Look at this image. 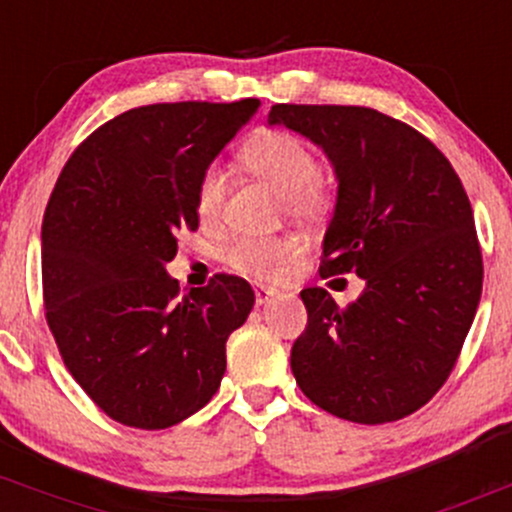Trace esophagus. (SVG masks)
<instances>
[{
  "instance_id": "1",
  "label": "esophagus",
  "mask_w": 512,
  "mask_h": 512,
  "mask_svg": "<svg viewBox=\"0 0 512 512\" xmlns=\"http://www.w3.org/2000/svg\"><path fill=\"white\" fill-rule=\"evenodd\" d=\"M272 296H274V289H267V286H257V289H255V303L257 305H264Z\"/></svg>"
}]
</instances>
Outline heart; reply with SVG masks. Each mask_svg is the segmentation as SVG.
Masks as SVG:
<instances>
[{
    "label": "heart",
    "mask_w": 512,
    "mask_h": 512,
    "mask_svg": "<svg viewBox=\"0 0 512 512\" xmlns=\"http://www.w3.org/2000/svg\"><path fill=\"white\" fill-rule=\"evenodd\" d=\"M240 163L252 175L274 187L284 202V211L296 221L315 223L325 219L332 207V192L320 175L315 151L286 129H264L240 149ZM226 178L219 166H209L199 175L195 207L202 221L214 219L223 204ZM301 243L293 236L236 238L221 250L223 262L233 272L255 281H276L301 257Z\"/></svg>",
    "instance_id": "heart-1"
}]
</instances>
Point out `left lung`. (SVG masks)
I'll use <instances>...</instances> for the list:
<instances>
[{
    "label": "left lung",
    "mask_w": 512,
    "mask_h": 512,
    "mask_svg": "<svg viewBox=\"0 0 512 512\" xmlns=\"http://www.w3.org/2000/svg\"><path fill=\"white\" fill-rule=\"evenodd\" d=\"M267 122L320 146L337 175L320 276L366 281L346 308L320 286L301 291L296 383L339 419H404L448 380L477 315L484 264L467 192L436 144L373 108L279 103Z\"/></svg>",
    "instance_id": "left-lung-1"
}]
</instances>
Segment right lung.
I'll list each match as a JSON object with an SVG mask.
<instances>
[{
	"instance_id": "right-lung-1",
	"label": "right lung",
	"mask_w": 512,
	"mask_h": 512,
	"mask_svg": "<svg viewBox=\"0 0 512 512\" xmlns=\"http://www.w3.org/2000/svg\"><path fill=\"white\" fill-rule=\"evenodd\" d=\"M260 108L156 103L84 139L43 216L45 317L64 366L110 419L144 431L185 421L219 390L228 334L255 293L216 274L182 293L166 272L197 231L199 175Z\"/></svg>"
}]
</instances>
